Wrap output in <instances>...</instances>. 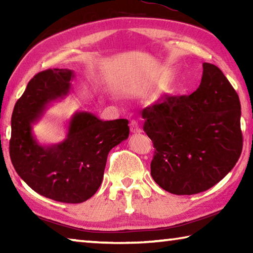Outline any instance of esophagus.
Listing matches in <instances>:
<instances>
[{
    "instance_id": "obj_1",
    "label": "esophagus",
    "mask_w": 253,
    "mask_h": 253,
    "mask_svg": "<svg viewBox=\"0 0 253 253\" xmlns=\"http://www.w3.org/2000/svg\"><path fill=\"white\" fill-rule=\"evenodd\" d=\"M130 130H131V132H134V134H137V132L142 131V129H140V127L138 125V123H137L136 121L130 122Z\"/></svg>"
}]
</instances>
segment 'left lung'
<instances>
[{
    "label": "left lung",
    "mask_w": 253,
    "mask_h": 253,
    "mask_svg": "<svg viewBox=\"0 0 253 253\" xmlns=\"http://www.w3.org/2000/svg\"><path fill=\"white\" fill-rule=\"evenodd\" d=\"M153 140L151 174L176 195L204 192L234 168L242 152L239 96L219 68L203 63L199 88L190 96H163L142 110Z\"/></svg>",
    "instance_id": "8db88e82"
}]
</instances>
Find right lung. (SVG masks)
<instances>
[{
  "mask_svg": "<svg viewBox=\"0 0 253 253\" xmlns=\"http://www.w3.org/2000/svg\"><path fill=\"white\" fill-rule=\"evenodd\" d=\"M74 77L69 69L39 72L16 101L11 119L10 157L16 173L37 193L63 203L84 202L96 193L110 149L129 135L127 119L104 122L88 111H77L62 142H38L32 125L46 106L70 92Z\"/></svg>",
  "mask_w": 253,
  "mask_h": 253,
  "instance_id": "1",
  "label": "right lung"
}]
</instances>
